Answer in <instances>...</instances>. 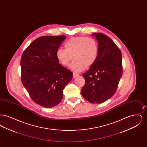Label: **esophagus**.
Wrapping results in <instances>:
<instances>
[{"instance_id":"1","label":"esophagus","mask_w":147,"mask_h":147,"mask_svg":"<svg viewBox=\"0 0 147 147\" xmlns=\"http://www.w3.org/2000/svg\"><path fill=\"white\" fill-rule=\"evenodd\" d=\"M79 76V74L78 73H75V72L73 73V78H76V77H78Z\"/></svg>"}]
</instances>
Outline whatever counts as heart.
Instances as JSON below:
<instances>
[{
  "label": "heart",
  "mask_w": 147,
  "mask_h": 147,
  "mask_svg": "<svg viewBox=\"0 0 147 147\" xmlns=\"http://www.w3.org/2000/svg\"><path fill=\"white\" fill-rule=\"evenodd\" d=\"M64 47L65 49L60 48L57 51V58L63 66H68L73 58L70 68L74 71H80L85 66H91L98 58V45L92 37H71L64 43Z\"/></svg>",
  "instance_id": "heart-1"
}]
</instances>
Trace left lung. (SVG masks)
<instances>
[{"label": "left lung", "instance_id": "8db88e82", "mask_svg": "<svg viewBox=\"0 0 147 147\" xmlns=\"http://www.w3.org/2000/svg\"><path fill=\"white\" fill-rule=\"evenodd\" d=\"M97 39L98 55L89 70L83 74L85 83L83 96L89 102L100 104L111 98L122 75V53L117 45L102 33L92 34Z\"/></svg>", "mask_w": 147, "mask_h": 147}]
</instances>
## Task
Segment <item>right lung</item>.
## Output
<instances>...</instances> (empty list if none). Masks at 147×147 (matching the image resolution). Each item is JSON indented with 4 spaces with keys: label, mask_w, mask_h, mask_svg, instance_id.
<instances>
[{
    "label": "right lung",
    "mask_w": 147,
    "mask_h": 147,
    "mask_svg": "<svg viewBox=\"0 0 147 147\" xmlns=\"http://www.w3.org/2000/svg\"><path fill=\"white\" fill-rule=\"evenodd\" d=\"M64 35L43 36L35 40L21 56V82L31 99L46 108L63 98V90L73 73L59 63L56 53Z\"/></svg>",
    "instance_id": "right-lung-1"
}]
</instances>
